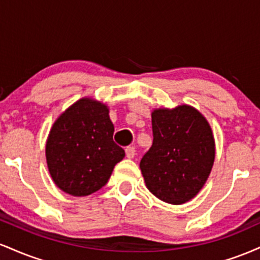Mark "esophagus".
I'll return each instance as SVG.
<instances>
[{
	"instance_id": "esophagus-1",
	"label": "esophagus",
	"mask_w": 260,
	"mask_h": 260,
	"mask_svg": "<svg viewBox=\"0 0 260 260\" xmlns=\"http://www.w3.org/2000/svg\"><path fill=\"white\" fill-rule=\"evenodd\" d=\"M134 155H136V149L133 147H127L126 148V156L128 159H133Z\"/></svg>"
}]
</instances>
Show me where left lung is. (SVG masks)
<instances>
[{"instance_id":"left-lung-1","label":"left lung","mask_w":260,"mask_h":260,"mask_svg":"<svg viewBox=\"0 0 260 260\" xmlns=\"http://www.w3.org/2000/svg\"><path fill=\"white\" fill-rule=\"evenodd\" d=\"M151 124L153 145L139 164L145 186L169 204L189 202L205 184L215 160L210 124L189 105L154 109Z\"/></svg>"}]
</instances>
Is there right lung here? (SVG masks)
Returning <instances> with one entry per match:
<instances>
[{
	"label": "right lung",
	"instance_id": "obj_1",
	"mask_svg": "<svg viewBox=\"0 0 260 260\" xmlns=\"http://www.w3.org/2000/svg\"><path fill=\"white\" fill-rule=\"evenodd\" d=\"M109 106L82 98L53 122L46 140L47 169L59 189L85 197L103 188L124 150L113 142Z\"/></svg>",
	"mask_w": 260,
	"mask_h": 260
}]
</instances>
